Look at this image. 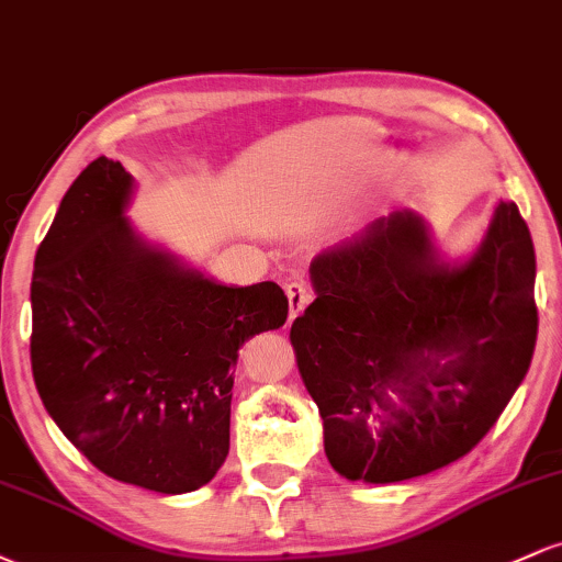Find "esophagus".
Wrapping results in <instances>:
<instances>
[{
    "mask_svg": "<svg viewBox=\"0 0 562 562\" xmlns=\"http://www.w3.org/2000/svg\"><path fill=\"white\" fill-rule=\"evenodd\" d=\"M288 303H290V319H295L306 308V303L312 301V290H308L303 282H290L285 288Z\"/></svg>",
    "mask_w": 562,
    "mask_h": 562,
    "instance_id": "34e87169",
    "label": "esophagus"
}]
</instances>
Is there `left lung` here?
I'll list each match as a JSON object with an SVG mask.
<instances>
[{
	"mask_svg": "<svg viewBox=\"0 0 562 562\" xmlns=\"http://www.w3.org/2000/svg\"><path fill=\"white\" fill-rule=\"evenodd\" d=\"M308 274L317 299L290 344L348 481L398 483L465 457L531 367L537 256L513 200L465 259L404 209L322 250Z\"/></svg>",
	"mask_w": 562,
	"mask_h": 562,
	"instance_id": "obj_1",
	"label": "left lung"
}]
</instances>
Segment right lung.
<instances>
[{
    "label": "right lung",
    "instance_id": "add662e5",
    "mask_svg": "<svg viewBox=\"0 0 562 562\" xmlns=\"http://www.w3.org/2000/svg\"><path fill=\"white\" fill-rule=\"evenodd\" d=\"M134 187L102 156L60 200L31 280V370L97 470L187 494L227 460L237 351L285 325L288 295L224 285L147 243L126 218Z\"/></svg>",
    "mask_w": 562,
    "mask_h": 562
}]
</instances>
